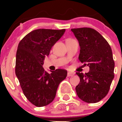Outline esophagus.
Segmentation results:
<instances>
[{
    "instance_id": "1",
    "label": "esophagus",
    "mask_w": 122,
    "mask_h": 122,
    "mask_svg": "<svg viewBox=\"0 0 122 122\" xmlns=\"http://www.w3.org/2000/svg\"><path fill=\"white\" fill-rule=\"evenodd\" d=\"M74 75V73H72V72H68L67 73V76H68V77H70V76H73Z\"/></svg>"
}]
</instances>
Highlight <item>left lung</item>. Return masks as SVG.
I'll use <instances>...</instances> for the list:
<instances>
[{
    "mask_svg": "<svg viewBox=\"0 0 122 122\" xmlns=\"http://www.w3.org/2000/svg\"><path fill=\"white\" fill-rule=\"evenodd\" d=\"M79 41V60L89 66L88 73L77 72L80 82L76 87L78 97L88 103H97L108 93L114 77L111 48L99 32L92 28L72 29Z\"/></svg>",
    "mask_w": 122,
    "mask_h": 122,
    "instance_id": "left-lung-1",
    "label": "left lung"
}]
</instances>
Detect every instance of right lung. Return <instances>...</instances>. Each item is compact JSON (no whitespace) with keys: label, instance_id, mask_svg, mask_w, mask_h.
Returning <instances> with one entry per match:
<instances>
[{"label":"right lung","instance_id":"right-lung-1","mask_svg":"<svg viewBox=\"0 0 122 122\" xmlns=\"http://www.w3.org/2000/svg\"><path fill=\"white\" fill-rule=\"evenodd\" d=\"M65 32V29H36L25 35L18 45L15 73L25 97L37 107L53 101L59 84L67 76V71L63 69L48 73L43 68L45 56H49L52 47Z\"/></svg>","mask_w":122,"mask_h":122}]
</instances>
